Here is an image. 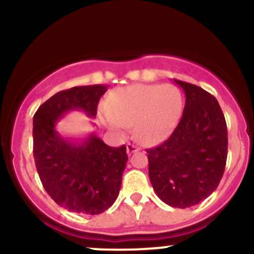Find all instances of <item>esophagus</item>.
Here are the masks:
<instances>
[{
	"label": "esophagus",
	"instance_id": "esophagus-1",
	"mask_svg": "<svg viewBox=\"0 0 254 254\" xmlns=\"http://www.w3.org/2000/svg\"><path fill=\"white\" fill-rule=\"evenodd\" d=\"M139 150H140V148L137 147L136 145H134V143H127V155H131V153L137 152V151H139Z\"/></svg>",
	"mask_w": 254,
	"mask_h": 254
}]
</instances>
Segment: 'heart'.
Instances as JSON below:
<instances>
[{
  "mask_svg": "<svg viewBox=\"0 0 254 254\" xmlns=\"http://www.w3.org/2000/svg\"><path fill=\"white\" fill-rule=\"evenodd\" d=\"M183 112V98L172 84H131L109 96L102 106L104 124L119 136L134 125L135 137L145 145L165 140L178 124Z\"/></svg>",
  "mask_w": 254,
  "mask_h": 254,
  "instance_id": "1",
  "label": "heart"
}]
</instances>
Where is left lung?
<instances>
[{"instance_id":"8db88e82","label":"left lung","mask_w":254,"mask_h":254,"mask_svg":"<svg viewBox=\"0 0 254 254\" xmlns=\"http://www.w3.org/2000/svg\"><path fill=\"white\" fill-rule=\"evenodd\" d=\"M175 82L186 93L178 125L165 142L148 148V177L158 198L186 209L219 186L227 158V127L214 96L195 84Z\"/></svg>"}]
</instances>
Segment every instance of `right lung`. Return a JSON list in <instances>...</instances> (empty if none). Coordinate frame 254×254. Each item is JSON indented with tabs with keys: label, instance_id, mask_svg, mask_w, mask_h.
Returning <instances> with one entry per match:
<instances>
[{
	"label": "right lung",
	"instance_id": "right-lung-1",
	"mask_svg": "<svg viewBox=\"0 0 254 254\" xmlns=\"http://www.w3.org/2000/svg\"><path fill=\"white\" fill-rule=\"evenodd\" d=\"M107 86L72 87L54 94L33 118V153L43 187L58 205L78 214L97 215L119 195L127 161V147H111L96 132L82 141L65 139L56 130L71 111L94 118Z\"/></svg>",
	"mask_w": 254,
	"mask_h": 254
}]
</instances>
